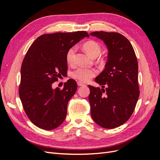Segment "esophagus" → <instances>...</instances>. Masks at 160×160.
<instances>
[{"label":"esophagus","mask_w":160,"mask_h":160,"mask_svg":"<svg viewBox=\"0 0 160 160\" xmlns=\"http://www.w3.org/2000/svg\"><path fill=\"white\" fill-rule=\"evenodd\" d=\"M77 85H78L79 86H83V85H85V84L83 83H82V82H81V81L77 82Z\"/></svg>","instance_id":"1"}]
</instances>
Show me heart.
<instances>
[{"mask_svg": "<svg viewBox=\"0 0 160 160\" xmlns=\"http://www.w3.org/2000/svg\"><path fill=\"white\" fill-rule=\"evenodd\" d=\"M84 50L91 57H97L101 52V47L98 42L95 41H88L85 42L83 45ZM76 52V47H72L67 51L66 54V61L69 65H72L75 62ZM97 74V71L94 69H85L79 67L74 71H72L71 73V76L72 78L80 81L81 82L88 81L91 78L95 76Z\"/></svg>", "mask_w": 160, "mask_h": 160, "instance_id": "heart-1", "label": "heart"}]
</instances>
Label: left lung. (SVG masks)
Returning a JSON list of instances; mask_svg holds the SVG:
<instances>
[{
	"mask_svg": "<svg viewBox=\"0 0 160 160\" xmlns=\"http://www.w3.org/2000/svg\"><path fill=\"white\" fill-rule=\"evenodd\" d=\"M90 35L103 41L109 51L105 68L95 79L102 89L89 85L91 115L99 126L113 129L127 122L137 104V57L129 40L118 32L95 31Z\"/></svg>",
	"mask_w": 160,
	"mask_h": 160,
	"instance_id": "8db88e82",
	"label": "left lung"
}]
</instances>
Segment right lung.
Here are the masks:
<instances>
[{
    "instance_id": "1",
    "label": "right lung",
    "mask_w": 160,
    "mask_h": 160,
    "mask_svg": "<svg viewBox=\"0 0 160 160\" xmlns=\"http://www.w3.org/2000/svg\"><path fill=\"white\" fill-rule=\"evenodd\" d=\"M89 37L86 31L45 34L27 52L21 66L18 93L27 117L38 128L54 129L64 122L67 104L77 85L72 79L65 82L62 89H53L52 84L67 75V51Z\"/></svg>"
}]
</instances>
